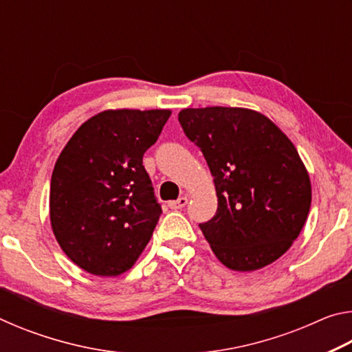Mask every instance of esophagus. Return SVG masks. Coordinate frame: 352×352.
Returning a JSON list of instances; mask_svg holds the SVG:
<instances>
[{
	"label": "esophagus",
	"instance_id": "esophagus-1",
	"mask_svg": "<svg viewBox=\"0 0 352 352\" xmlns=\"http://www.w3.org/2000/svg\"><path fill=\"white\" fill-rule=\"evenodd\" d=\"M188 204V197H180L178 200H172L168 204V206L170 208V210H182L183 206H186Z\"/></svg>",
	"mask_w": 352,
	"mask_h": 352
}]
</instances>
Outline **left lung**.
<instances>
[{
	"mask_svg": "<svg viewBox=\"0 0 352 352\" xmlns=\"http://www.w3.org/2000/svg\"><path fill=\"white\" fill-rule=\"evenodd\" d=\"M178 121L204 152L217 212L200 230L225 267L254 272L287 252L312 201L309 172L287 135L242 107L183 109Z\"/></svg>",
	"mask_w": 352,
	"mask_h": 352,
	"instance_id": "left-lung-1",
	"label": "left lung"
}]
</instances>
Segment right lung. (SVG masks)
<instances>
[{
    "label": "right lung",
    "instance_id": "add662e5",
    "mask_svg": "<svg viewBox=\"0 0 352 352\" xmlns=\"http://www.w3.org/2000/svg\"><path fill=\"white\" fill-rule=\"evenodd\" d=\"M170 110H104L87 119L58 155L50 219L56 241L77 267L119 276L135 265L162 214L142 155Z\"/></svg>",
    "mask_w": 352,
    "mask_h": 352
}]
</instances>
